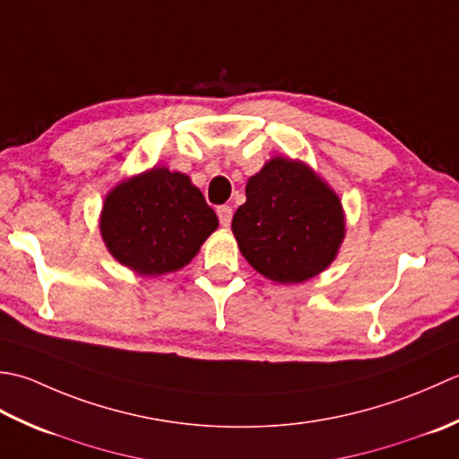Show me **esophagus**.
<instances>
[{
  "instance_id": "obj_1",
  "label": "esophagus",
  "mask_w": 459,
  "mask_h": 459,
  "mask_svg": "<svg viewBox=\"0 0 459 459\" xmlns=\"http://www.w3.org/2000/svg\"><path fill=\"white\" fill-rule=\"evenodd\" d=\"M216 212H218V218H220L221 226H223V228H230L231 218H233V210L230 208V205H220V208H218Z\"/></svg>"
}]
</instances>
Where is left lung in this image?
I'll list each match as a JSON object with an SVG mask.
<instances>
[{
  "instance_id": "8db88e82",
  "label": "left lung",
  "mask_w": 459,
  "mask_h": 459,
  "mask_svg": "<svg viewBox=\"0 0 459 459\" xmlns=\"http://www.w3.org/2000/svg\"><path fill=\"white\" fill-rule=\"evenodd\" d=\"M231 231L257 273L301 283L333 264L344 238L342 204L311 168L277 156L251 176Z\"/></svg>"
}]
</instances>
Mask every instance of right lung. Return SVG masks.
Segmentation results:
<instances>
[{
	"label": "right lung",
	"mask_w": 459,
	"mask_h": 459,
	"mask_svg": "<svg viewBox=\"0 0 459 459\" xmlns=\"http://www.w3.org/2000/svg\"><path fill=\"white\" fill-rule=\"evenodd\" d=\"M218 230V216L180 172L152 168L120 182L107 195L100 236L120 264L140 275H162L188 265Z\"/></svg>",
	"instance_id": "right-lung-1"
}]
</instances>
